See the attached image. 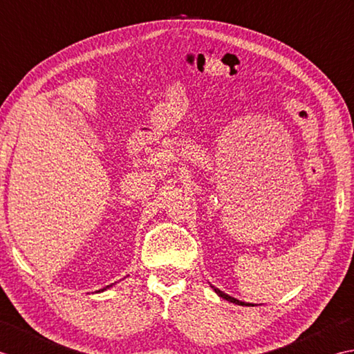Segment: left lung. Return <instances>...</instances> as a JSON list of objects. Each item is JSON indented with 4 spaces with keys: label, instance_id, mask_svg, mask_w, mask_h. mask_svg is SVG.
<instances>
[{
    "label": "left lung",
    "instance_id": "1",
    "mask_svg": "<svg viewBox=\"0 0 354 354\" xmlns=\"http://www.w3.org/2000/svg\"><path fill=\"white\" fill-rule=\"evenodd\" d=\"M214 290H215V293L218 295V297H221L223 299H226V301H229V302H234V304H238V306H250V304H248V302H244V301H240V299H236V298H232V297H229L227 293H225V292H221L220 288H215L214 286H211Z\"/></svg>",
    "mask_w": 354,
    "mask_h": 354
}]
</instances>
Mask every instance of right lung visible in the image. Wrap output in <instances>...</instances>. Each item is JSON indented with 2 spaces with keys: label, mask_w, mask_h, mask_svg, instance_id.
<instances>
[{
  "label": "right lung",
  "mask_w": 354,
  "mask_h": 354,
  "mask_svg": "<svg viewBox=\"0 0 354 354\" xmlns=\"http://www.w3.org/2000/svg\"><path fill=\"white\" fill-rule=\"evenodd\" d=\"M113 284H110V286H106V287H104V288H100V290H97V292H104V290H106V288H110Z\"/></svg>",
  "instance_id": "add662e5"
}]
</instances>
